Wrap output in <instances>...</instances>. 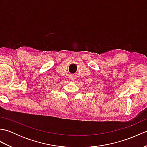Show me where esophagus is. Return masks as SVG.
I'll use <instances>...</instances> for the list:
<instances>
[{"label": "esophagus", "instance_id": "34e87169", "mask_svg": "<svg viewBox=\"0 0 147 147\" xmlns=\"http://www.w3.org/2000/svg\"><path fill=\"white\" fill-rule=\"evenodd\" d=\"M71 80H72V81H74V78H71Z\"/></svg>", "mask_w": 147, "mask_h": 147}]
</instances>
